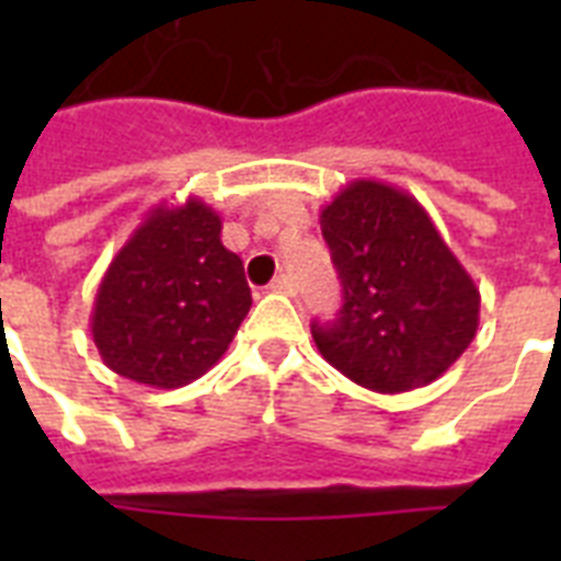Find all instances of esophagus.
<instances>
[{"mask_svg": "<svg viewBox=\"0 0 561 561\" xmlns=\"http://www.w3.org/2000/svg\"><path fill=\"white\" fill-rule=\"evenodd\" d=\"M271 288L276 290V294H294V279L285 276V273H279V276L271 282Z\"/></svg>", "mask_w": 561, "mask_h": 561, "instance_id": "esophagus-1", "label": "esophagus"}]
</instances>
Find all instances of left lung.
<instances>
[{
    "instance_id": "obj_1",
    "label": "left lung",
    "mask_w": 561,
    "mask_h": 561,
    "mask_svg": "<svg viewBox=\"0 0 561 561\" xmlns=\"http://www.w3.org/2000/svg\"><path fill=\"white\" fill-rule=\"evenodd\" d=\"M320 229L343 308L311 334L334 369L373 392H408L469 350L480 290L413 194L355 180L320 211Z\"/></svg>"
}]
</instances>
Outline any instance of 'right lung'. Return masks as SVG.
I'll return each mask as SVG.
<instances>
[{
  "mask_svg": "<svg viewBox=\"0 0 561 561\" xmlns=\"http://www.w3.org/2000/svg\"><path fill=\"white\" fill-rule=\"evenodd\" d=\"M253 306L244 264L220 241V215L197 197L153 206L95 294L101 360L136 383L174 390L209 373Z\"/></svg>",
  "mask_w": 561,
  "mask_h": 561,
  "instance_id": "1",
  "label": "right lung"
}]
</instances>
